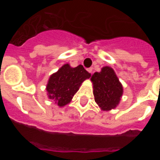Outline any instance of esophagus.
I'll return each mask as SVG.
<instances>
[{
  "label": "esophagus",
  "mask_w": 160,
  "mask_h": 160,
  "mask_svg": "<svg viewBox=\"0 0 160 160\" xmlns=\"http://www.w3.org/2000/svg\"><path fill=\"white\" fill-rule=\"evenodd\" d=\"M92 70H93V68H89L88 70H87V71H88L90 74H92Z\"/></svg>",
  "instance_id": "obj_1"
}]
</instances>
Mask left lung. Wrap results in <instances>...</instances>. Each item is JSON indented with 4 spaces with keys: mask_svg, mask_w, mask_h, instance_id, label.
<instances>
[{
    "mask_svg": "<svg viewBox=\"0 0 160 160\" xmlns=\"http://www.w3.org/2000/svg\"><path fill=\"white\" fill-rule=\"evenodd\" d=\"M93 83L94 100L102 111H111L119 103L123 88L111 67L104 66L90 78Z\"/></svg>",
    "mask_w": 160,
    "mask_h": 160,
    "instance_id": "1",
    "label": "left lung"
}]
</instances>
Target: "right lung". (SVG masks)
Returning <instances> with one entry per match:
<instances>
[{
    "instance_id": "1",
    "label": "right lung",
    "mask_w": 160,
    "mask_h": 160,
    "mask_svg": "<svg viewBox=\"0 0 160 160\" xmlns=\"http://www.w3.org/2000/svg\"><path fill=\"white\" fill-rule=\"evenodd\" d=\"M90 77V73L82 65L71 67L63 65L49 78L46 90L48 97L60 107L70 103L82 83Z\"/></svg>"
}]
</instances>
